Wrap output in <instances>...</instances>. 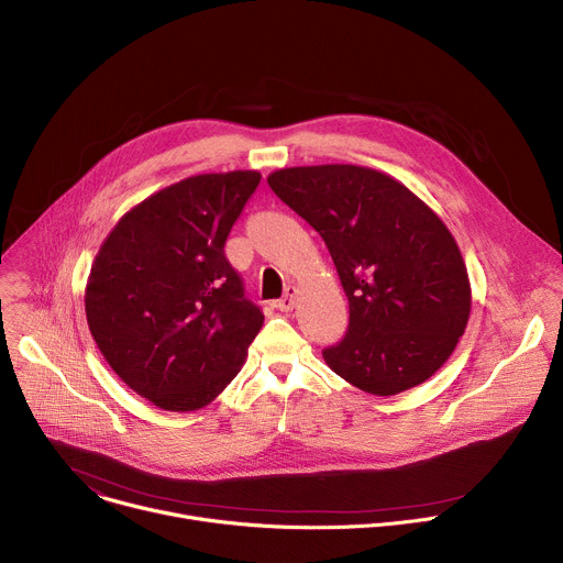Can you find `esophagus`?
<instances>
[{"instance_id":"1","label":"esophagus","mask_w":563,"mask_h":563,"mask_svg":"<svg viewBox=\"0 0 563 563\" xmlns=\"http://www.w3.org/2000/svg\"><path fill=\"white\" fill-rule=\"evenodd\" d=\"M296 294H298V289H296L294 285H289V287L285 289V296L276 302V307H278L280 311H291V309L296 307Z\"/></svg>"}]
</instances>
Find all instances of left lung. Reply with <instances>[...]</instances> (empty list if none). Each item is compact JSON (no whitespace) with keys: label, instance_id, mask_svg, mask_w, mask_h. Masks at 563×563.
<instances>
[{"label":"left lung","instance_id":"1","mask_svg":"<svg viewBox=\"0 0 563 563\" xmlns=\"http://www.w3.org/2000/svg\"><path fill=\"white\" fill-rule=\"evenodd\" d=\"M272 191L325 240L350 300L325 363L354 387L391 396L428 380L470 316V280L443 220L398 180L356 165L291 167Z\"/></svg>","mask_w":563,"mask_h":563}]
</instances>
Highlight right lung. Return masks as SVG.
Here are the masks:
<instances>
[{
    "mask_svg": "<svg viewBox=\"0 0 563 563\" xmlns=\"http://www.w3.org/2000/svg\"><path fill=\"white\" fill-rule=\"evenodd\" d=\"M258 183V172L180 180L124 213L96 256L89 330L111 369L157 408L209 406L263 328L224 256Z\"/></svg>",
    "mask_w": 563,
    "mask_h": 563,
    "instance_id": "obj_1",
    "label": "right lung"
}]
</instances>
